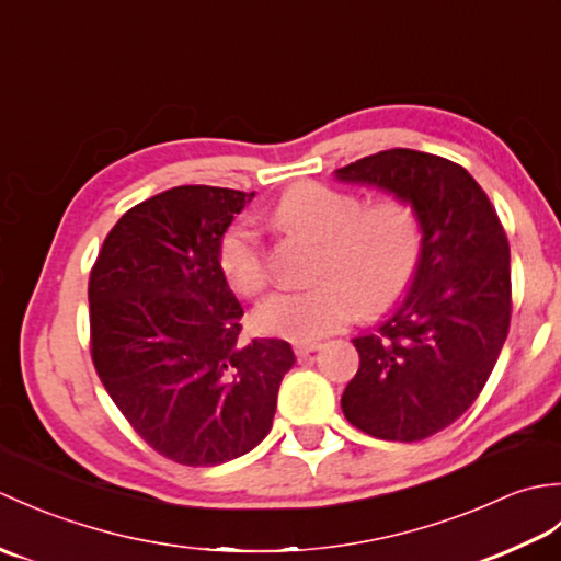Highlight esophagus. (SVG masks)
I'll return each mask as SVG.
<instances>
[{
    "mask_svg": "<svg viewBox=\"0 0 561 561\" xmlns=\"http://www.w3.org/2000/svg\"><path fill=\"white\" fill-rule=\"evenodd\" d=\"M320 350V342H296L294 344V352L296 356H308L311 352Z\"/></svg>",
    "mask_w": 561,
    "mask_h": 561,
    "instance_id": "esophagus-1",
    "label": "esophagus"
}]
</instances>
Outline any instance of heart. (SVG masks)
I'll use <instances>...</instances> for the list:
<instances>
[{"label":"heart","instance_id":"b5f03b06","mask_svg":"<svg viewBox=\"0 0 561 561\" xmlns=\"http://www.w3.org/2000/svg\"><path fill=\"white\" fill-rule=\"evenodd\" d=\"M272 219L284 229L316 238L313 287L277 291L253 313L260 335L311 342L362 313L383 311L410 282L422 257V224L402 199H362L323 183H299L282 195ZM219 270L241 296L267 282V262L257 231L248 221L231 226L219 243Z\"/></svg>","mask_w":561,"mask_h":561}]
</instances>
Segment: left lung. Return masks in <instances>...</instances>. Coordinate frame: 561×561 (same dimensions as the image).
Returning a JSON list of instances; mask_svg holds the SVG:
<instances>
[{"label": "left lung", "instance_id": "1", "mask_svg": "<svg viewBox=\"0 0 561 561\" xmlns=\"http://www.w3.org/2000/svg\"><path fill=\"white\" fill-rule=\"evenodd\" d=\"M335 178L408 202L422 224L410 289L352 340L359 371L342 392L356 428L412 444L456 422L492 374L511 323L508 238L478 181L444 157L388 149Z\"/></svg>", "mask_w": 561, "mask_h": 561}]
</instances>
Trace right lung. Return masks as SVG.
<instances>
[{"label":"right lung","instance_id":"add662e5","mask_svg":"<svg viewBox=\"0 0 561 561\" xmlns=\"http://www.w3.org/2000/svg\"><path fill=\"white\" fill-rule=\"evenodd\" d=\"M255 193L181 185L125 211L89 279L91 359L135 432L161 456L221 465L270 434L284 340L238 342L243 308L219 243Z\"/></svg>","mask_w":561,"mask_h":561}]
</instances>
